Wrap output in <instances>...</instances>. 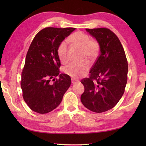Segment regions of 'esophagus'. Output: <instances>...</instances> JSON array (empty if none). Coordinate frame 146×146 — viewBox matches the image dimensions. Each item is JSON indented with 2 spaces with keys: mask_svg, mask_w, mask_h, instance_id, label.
<instances>
[{
  "mask_svg": "<svg viewBox=\"0 0 146 146\" xmlns=\"http://www.w3.org/2000/svg\"><path fill=\"white\" fill-rule=\"evenodd\" d=\"M78 81L75 80H73V79H72V80H71V83H72L73 84H75L78 83Z\"/></svg>",
  "mask_w": 146,
  "mask_h": 146,
  "instance_id": "obj_1",
  "label": "esophagus"
}]
</instances>
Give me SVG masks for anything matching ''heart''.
I'll return each instance as SVG.
<instances>
[{
  "label": "heart",
  "instance_id": "heart-1",
  "mask_svg": "<svg viewBox=\"0 0 146 146\" xmlns=\"http://www.w3.org/2000/svg\"><path fill=\"white\" fill-rule=\"evenodd\" d=\"M67 40L74 46L82 48V56L91 62L95 60L100 51V44L95 38H90L88 34L82 31H76L73 33ZM57 54L60 60L66 62L68 60V46L66 41L63 40L58 44ZM90 66L88 62H71L64 68V72L74 78L82 76L89 70Z\"/></svg>",
  "mask_w": 146,
  "mask_h": 146
}]
</instances>
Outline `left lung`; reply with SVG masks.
<instances>
[{"label": "left lung", "mask_w": 146, "mask_h": 146, "mask_svg": "<svg viewBox=\"0 0 146 146\" xmlns=\"http://www.w3.org/2000/svg\"><path fill=\"white\" fill-rule=\"evenodd\" d=\"M99 42L100 53L90 71V76L80 81L84 91L82 104L95 113L112 109L122 98L127 80L128 64L118 36L106 28L86 29Z\"/></svg>", "instance_id": "obj_1"}]
</instances>
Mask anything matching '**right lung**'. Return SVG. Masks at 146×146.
<instances>
[{"mask_svg":"<svg viewBox=\"0 0 146 146\" xmlns=\"http://www.w3.org/2000/svg\"><path fill=\"white\" fill-rule=\"evenodd\" d=\"M75 29L45 28L36 35L29 46L21 86L24 101L35 112L45 114L55 110L70 88V76L59 74L60 62L57 48Z\"/></svg>","mask_w":146,"mask_h":146,"instance_id":"right-lung-1","label":"right lung"}]
</instances>
